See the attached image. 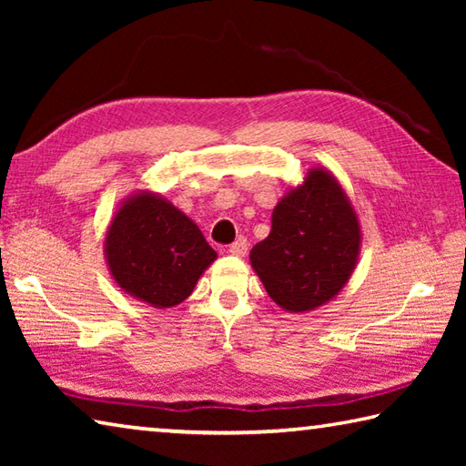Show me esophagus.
<instances>
[{
    "mask_svg": "<svg viewBox=\"0 0 466 466\" xmlns=\"http://www.w3.org/2000/svg\"><path fill=\"white\" fill-rule=\"evenodd\" d=\"M230 255H236V257H244L247 255V250H248V242H247V238H236L232 244H230Z\"/></svg>",
    "mask_w": 466,
    "mask_h": 466,
    "instance_id": "1",
    "label": "esophagus"
}]
</instances>
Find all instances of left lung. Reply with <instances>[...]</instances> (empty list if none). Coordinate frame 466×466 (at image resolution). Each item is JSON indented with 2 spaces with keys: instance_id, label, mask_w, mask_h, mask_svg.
Wrapping results in <instances>:
<instances>
[{
  "instance_id": "left-lung-1",
  "label": "left lung",
  "mask_w": 466,
  "mask_h": 466,
  "mask_svg": "<svg viewBox=\"0 0 466 466\" xmlns=\"http://www.w3.org/2000/svg\"><path fill=\"white\" fill-rule=\"evenodd\" d=\"M361 226L333 172L314 167L275 205L271 232L250 250V265L275 304L291 314L317 310L350 281Z\"/></svg>"
}]
</instances>
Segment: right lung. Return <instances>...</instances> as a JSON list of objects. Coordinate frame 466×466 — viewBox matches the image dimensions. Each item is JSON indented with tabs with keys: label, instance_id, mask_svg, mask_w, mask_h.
<instances>
[{
	"label": "right lung",
	"instance_id": "1",
	"mask_svg": "<svg viewBox=\"0 0 466 466\" xmlns=\"http://www.w3.org/2000/svg\"><path fill=\"white\" fill-rule=\"evenodd\" d=\"M105 258L110 278L125 294L164 310L193 294L218 252L167 197L139 188L110 219Z\"/></svg>",
	"mask_w": 466,
	"mask_h": 466
}]
</instances>
